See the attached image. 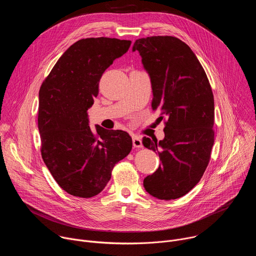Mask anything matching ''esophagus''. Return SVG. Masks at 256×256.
<instances>
[{
    "label": "esophagus",
    "instance_id": "obj_1",
    "mask_svg": "<svg viewBox=\"0 0 256 256\" xmlns=\"http://www.w3.org/2000/svg\"><path fill=\"white\" fill-rule=\"evenodd\" d=\"M132 146H134V148H142V138L138 136H132Z\"/></svg>",
    "mask_w": 256,
    "mask_h": 256
}]
</instances>
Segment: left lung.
<instances>
[{"instance_id": "1", "label": "left lung", "mask_w": 256, "mask_h": 256, "mask_svg": "<svg viewBox=\"0 0 256 256\" xmlns=\"http://www.w3.org/2000/svg\"><path fill=\"white\" fill-rule=\"evenodd\" d=\"M136 50L151 79L152 107L167 116L163 140L142 138L144 147L158 153L162 161L144 179V188L159 200H175L198 184L208 164L214 144V95L204 68L182 40L151 36L136 40Z\"/></svg>"}]
</instances>
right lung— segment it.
Listing matches in <instances>:
<instances>
[{
  "mask_svg": "<svg viewBox=\"0 0 256 256\" xmlns=\"http://www.w3.org/2000/svg\"><path fill=\"white\" fill-rule=\"evenodd\" d=\"M130 44L108 38L78 40L62 54L40 87L42 156L58 184L74 196L88 198L101 192L114 165L132 150L126 132L100 126L93 132L88 118L104 70Z\"/></svg>",
  "mask_w": 256,
  "mask_h": 256,
  "instance_id": "obj_1",
  "label": "right lung"
}]
</instances>
